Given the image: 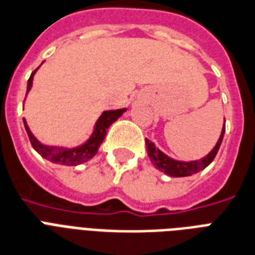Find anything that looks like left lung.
Wrapping results in <instances>:
<instances>
[{
	"mask_svg": "<svg viewBox=\"0 0 255 255\" xmlns=\"http://www.w3.org/2000/svg\"><path fill=\"white\" fill-rule=\"evenodd\" d=\"M225 129H226V121L223 124V129H222L221 137L218 139V142L214 146L211 152L208 153L207 156H204L200 160H195V161H179L175 158H171L169 156H166L165 153H162L158 148H156V145L150 141V139H145L146 143V152L150 158V161L154 166H156L158 171L164 172L168 176L172 177H185V176H192L198 172L203 171L204 168H207L212 162V160L215 158L216 153L221 148L222 139L225 135Z\"/></svg>",
	"mask_w": 255,
	"mask_h": 255,
	"instance_id": "8db88e82",
	"label": "left lung"
}]
</instances>
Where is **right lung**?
<instances>
[{"mask_svg":"<svg viewBox=\"0 0 255 255\" xmlns=\"http://www.w3.org/2000/svg\"><path fill=\"white\" fill-rule=\"evenodd\" d=\"M32 72V75L28 79V87H26V94L29 93L30 87H32V82H33V75L36 71ZM126 112V109H118V110H107V112H103L102 116L99 117L97 124L94 126L93 134L90 135V138L86 141L84 143H82L80 146H76V148H62V146H48V145H44L36 138L32 131L29 130V126L26 124L25 118H24V126H25L26 133H28V137H29V141L32 143V146L36 152L39 153L40 156L47 158L51 162H55V164H62V165H79L82 162L89 161L91 157H94L98 152L101 143L103 142V139L106 137L107 129L109 126L112 125L113 122H116L118 118H120L124 113Z\"/></svg>","mask_w":255,"mask_h":255,"instance_id":"right-lung-1","label":"right lung"}]
</instances>
